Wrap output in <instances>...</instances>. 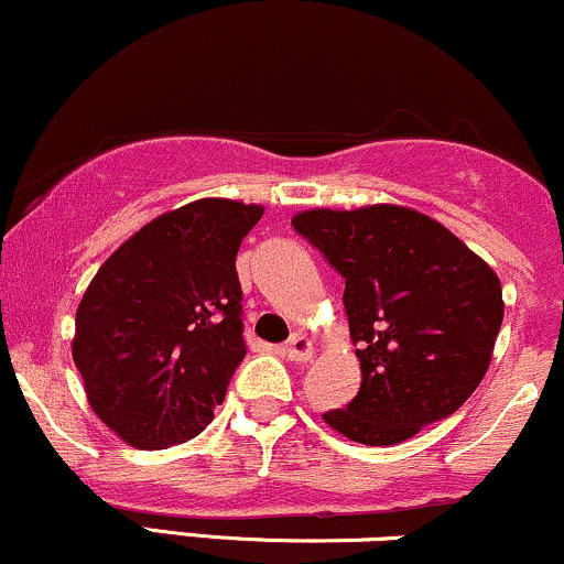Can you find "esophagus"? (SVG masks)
<instances>
[{
	"mask_svg": "<svg viewBox=\"0 0 564 564\" xmlns=\"http://www.w3.org/2000/svg\"><path fill=\"white\" fill-rule=\"evenodd\" d=\"M281 352H283V358H289V360H304V364H307V360H313L315 347H313V341H310L304 334H294V336H291V339L286 341V345H283Z\"/></svg>",
	"mask_w": 564,
	"mask_h": 564,
	"instance_id": "esophagus-1",
	"label": "esophagus"
}]
</instances>
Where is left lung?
Segmentation results:
<instances>
[{
    "label": "left lung",
    "mask_w": 564,
    "mask_h": 564,
    "mask_svg": "<svg viewBox=\"0 0 564 564\" xmlns=\"http://www.w3.org/2000/svg\"><path fill=\"white\" fill-rule=\"evenodd\" d=\"M291 225L345 278L360 390L323 422L355 443L394 445L477 390L503 321L501 281L437 219L398 204L307 209Z\"/></svg>",
    "instance_id": "1"
}]
</instances>
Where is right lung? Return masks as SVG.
<instances>
[{
  "instance_id": "obj_1",
  "label": "right lung",
  "mask_w": 564,
  "mask_h": 564,
  "mask_svg": "<svg viewBox=\"0 0 564 564\" xmlns=\"http://www.w3.org/2000/svg\"><path fill=\"white\" fill-rule=\"evenodd\" d=\"M260 204L198 198L127 238L100 264L70 352L89 405L142 451L204 432L246 355L236 254Z\"/></svg>"
}]
</instances>
